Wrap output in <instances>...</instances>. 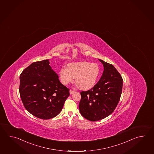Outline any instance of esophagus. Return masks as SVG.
<instances>
[{"instance_id":"esophagus-1","label":"esophagus","mask_w":154,"mask_h":154,"mask_svg":"<svg viewBox=\"0 0 154 154\" xmlns=\"http://www.w3.org/2000/svg\"><path fill=\"white\" fill-rule=\"evenodd\" d=\"M74 93H75V91H72V90H69V94H73Z\"/></svg>"}]
</instances>
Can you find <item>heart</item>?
Here are the masks:
<instances>
[{
  "label": "heart",
  "instance_id": "obj_1",
  "mask_svg": "<svg viewBox=\"0 0 154 154\" xmlns=\"http://www.w3.org/2000/svg\"><path fill=\"white\" fill-rule=\"evenodd\" d=\"M100 68L97 63L87 61L69 63L66 67L60 69L59 75L60 82L64 85L73 82L83 91L91 89L97 82L100 75Z\"/></svg>",
  "mask_w": 154,
  "mask_h": 154
}]
</instances>
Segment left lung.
<instances>
[{"instance_id": "1", "label": "left lung", "mask_w": 154, "mask_h": 154, "mask_svg": "<svg viewBox=\"0 0 154 154\" xmlns=\"http://www.w3.org/2000/svg\"><path fill=\"white\" fill-rule=\"evenodd\" d=\"M104 70L100 80L91 89L81 91L80 113L91 121L105 119L115 110L122 91L123 79L111 64L99 59Z\"/></svg>"}]
</instances>
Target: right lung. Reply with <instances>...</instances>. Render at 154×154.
I'll use <instances>...</instances> for the list:
<instances>
[{"instance_id": "add662e5", "label": "right lung", "mask_w": 154, "mask_h": 154, "mask_svg": "<svg viewBox=\"0 0 154 154\" xmlns=\"http://www.w3.org/2000/svg\"><path fill=\"white\" fill-rule=\"evenodd\" d=\"M20 79V97L29 113L43 119L60 113L69 89L61 83L49 60L32 63L22 71Z\"/></svg>"}]
</instances>
